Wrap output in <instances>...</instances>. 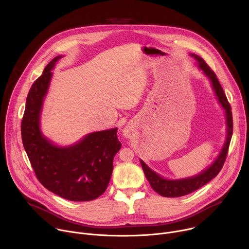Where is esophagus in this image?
Here are the masks:
<instances>
[{
  "mask_svg": "<svg viewBox=\"0 0 249 249\" xmlns=\"http://www.w3.org/2000/svg\"><path fill=\"white\" fill-rule=\"evenodd\" d=\"M123 135L125 138H129L130 137V129L129 128H125L123 130Z\"/></svg>",
  "mask_w": 249,
  "mask_h": 249,
  "instance_id": "esophagus-1",
  "label": "esophagus"
}]
</instances>
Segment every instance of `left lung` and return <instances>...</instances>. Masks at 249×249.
<instances>
[{"label":"left lung","mask_w":249,"mask_h":249,"mask_svg":"<svg viewBox=\"0 0 249 249\" xmlns=\"http://www.w3.org/2000/svg\"><path fill=\"white\" fill-rule=\"evenodd\" d=\"M189 55L196 60L198 68L202 71L203 74L210 81L212 89L214 90L216 97L218 99V102L222 106V108L225 110L227 135H226V140L221 152L219 153L216 160L212 162V164L208 166L206 169H204L203 171H201L200 173L193 176L185 177V178H179V179L164 178L163 176L154 171L152 168H150L146 164L144 160H142L140 159L142 168H143L144 173L147 177L148 181L150 182L152 188L157 193L164 197H180V196L187 195L201 188L202 186L207 184L209 181H211L214 177H216L224 165V162L227 158L229 146L231 143V139L232 136V114L231 111V108L227 99V96L225 95V92L221 87V84L219 83V80L216 77V74L213 72V71L210 69V67L205 63V61L201 57L193 53Z\"/></svg>","instance_id":"obj_1"}]
</instances>
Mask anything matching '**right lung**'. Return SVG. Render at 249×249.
<instances>
[{
    "label": "right lung",
    "instance_id": "1",
    "mask_svg": "<svg viewBox=\"0 0 249 249\" xmlns=\"http://www.w3.org/2000/svg\"><path fill=\"white\" fill-rule=\"evenodd\" d=\"M63 57H55L30 88L21 122L22 143L37 179L46 189L70 201H90L107 188L121 143L117 128L89 133L69 146L56 145L43 135L41 113L51 71Z\"/></svg>",
    "mask_w": 249,
    "mask_h": 249
}]
</instances>
